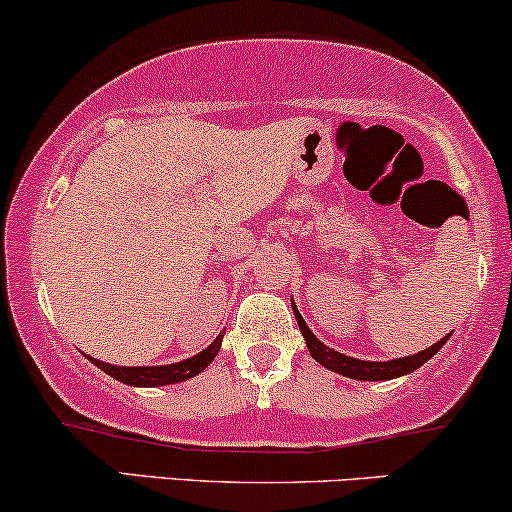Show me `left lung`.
Returning <instances> with one entry per match:
<instances>
[{"instance_id": "1", "label": "left lung", "mask_w": 512, "mask_h": 512, "mask_svg": "<svg viewBox=\"0 0 512 512\" xmlns=\"http://www.w3.org/2000/svg\"><path fill=\"white\" fill-rule=\"evenodd\" d=\"M292 308H294V315H296V323H299V330L306 339L308 351H311V356L315 358V361H318L320 365H325L327 370L339 372V375H344V377H351V380L380 382V380H394V377L408 375V372L418 370L420 365H425L427 361H430L434 353H437L441 346L449 342V337H451V334H446V337H441L437 344H432L430 349L413 353V356H406V358H394V361H382V363L380 361H361V358L344 356V353H339V351L330 349V346H325L311 330H308L306 320L301 318L299 311H296L294 301H292Z\"/></svg>"}]
</instances>
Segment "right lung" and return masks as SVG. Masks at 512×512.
<instances>
[{"label":"right lung","mask_w":512,"mask_h":512,"mask_svg":"<svg viewBox=\"0 0 512 512\" xmlns=\"http://www.w3.org/2000/svg\"><path fill=\"white\" fill-rule=\"evenodd\" d=\"M223 334L225 332H220L204 351L197 353V356L187 358V361H180V363H170V365H140V368L132 365L130 368V365H111V363L97 361V358H90V356L87 358H90L99 370H104L106 375H111L113 380L130 384V387H163V384L185 382L189 377L199 375L201 370L208 368L213 358L218 356L220 344H223Z\"/></svg>","instance_id":"obj_1"}]
</instances>
